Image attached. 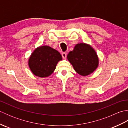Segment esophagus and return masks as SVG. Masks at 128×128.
<instances>
[{
    "label": "esophagus",
    "instance_id": "34e87169",
    "mask_svg": "<svg viewBox=\"0 0 128 128\" xmlns=\"http://www.w3.org/2000/svg\"><path fill=\"white\" fill-rule=\"evenodd\" d=\"M62 58L66 59V52H63V53H62Z\"/></svg>",
    "mask_w": 128,
    "mask_h": 128
}]
</instances>
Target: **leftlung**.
Listing matches in <instances>:
<instances>
[{
  "label": "left lung",
  "instance_id": "1",
  "mask_svg": "<svg viewBox=\"0 0 128 128\" xmlns=\"http://www.w3.org/2000/svg\"><path fill=\"white\" fill-rule=\"evenodd\" d=\"M76 72L82 76L93 72L98 66V58L95 50L90 46L84 43H78L74 50L67 56Z\"/></svg>",
  "mask_w": 128,
  "mask_h": 128
}]
</instances>
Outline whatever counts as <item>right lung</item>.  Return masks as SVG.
<instances>
[{
    "mask_svg": "<svg viewBox=\"0 0 128 128\" xmlns=\"http://www.w3.org/2000/svg\"><path fill=\"white\" fill-rule=\"evenodd\" d=\"M62 56L58 51L48 46H40L32 53L28 66L32 73L40 78L50 76L56 69Z\"/></svg>",
    "mask_w": 128,
    "mask_h": 128,
    "instance_id": "obj_1",
    "label": "right lung"
}]
</instances>
